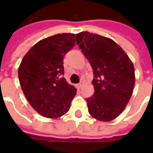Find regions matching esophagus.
Segmentation results:
<instances>
[{"label":"esophagus","mask_w":153,"mask_h":153,"mask_svg":"<svg viewBox=\"0 0 153 153\" xmlns=\"http://www.w3.org/2000/svg\"><path fill=\"white\" fill-rule=\"evenodd\" d=\"M83 85H84L83 82H79V83L77 85V87H78L79 89H81L82 87V86H83Z\"/></svg>","instance_id":"esophagus-1"}]
</instances>
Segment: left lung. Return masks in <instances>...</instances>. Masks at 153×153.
Segmentation results:
<instances>
[{
  "label": "left lung",
  "mask_w": 153,
  "mask_h": 153,
  "mask_svg": "<svg viewBox=\"0 0 153 153\" xmlns=\"http://www.w3.org/2000/svg\"><path fill=\"white\" fill-rule=\"evenodd\" d=\"M75 40L94 72V94L86 98L89 113L99 121H112L121 114L133 94V62L118 44L107 37L82 32L76 34Z\"/></svg>",
  "instance_id": "obj_1"
}]
</instances>
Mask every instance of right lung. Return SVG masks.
Listing matches in <instances>:
<instances>
[{
  "mask_svg": "<svg viewBox=\"0 0 153 153\" xmlns=\"http://www.w3.org/2000/svg\"><path fill=\"white\" fill-rule=\"evenodd\" d=\"M75 35L62 33L42 39L23 58L20 86L30 105L42 116L56 118L70 109L76 89L67 83L63 57L74 46Z\"/></svg>",
  "mask_w": 153,
  "mask_h": 153,
  "instance_id": "obj_1",
  "label": "right lung"
}]
</instances>
